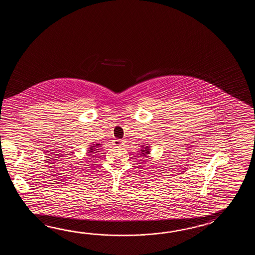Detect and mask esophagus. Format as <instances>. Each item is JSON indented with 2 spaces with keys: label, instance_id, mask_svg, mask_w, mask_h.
<instances>
[{
  "label": "esophagus",
  "instance_id": "obj_1",
  "mask_svg": "<svg viewBox=\"0 0 255 255\" xmlns=\"http://www.w3.org/2000/svg\"><path fill=\"white\" fill-rule=\"evenodd\" d=\"M113 145L117 146H122L123 145H125V140H123V139H115L113 141Z\"/></svg>",
  "mask_w": 255,
  "mask_h": 255
}]
</instances>
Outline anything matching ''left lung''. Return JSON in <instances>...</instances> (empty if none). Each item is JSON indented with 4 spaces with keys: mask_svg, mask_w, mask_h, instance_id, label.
I'll return each mask as SVG.
<instances>
[{
    "mask_svg": "<svg viewBox=\"0 0 255 255\" xmlns=\"http://www.w3.org/2000/svg\"><path fill=\"white\" fill-rule=\"evenodd\" d=\"M139 154H140V157H146L148 154H150V146H149V145L148 144L142 145Z\"/></svg>",
    "mask_w": 255,
    "mask_h": 255,
    "instance_id": "8db88e82",
    "label": "left lung"
}]
</instances>
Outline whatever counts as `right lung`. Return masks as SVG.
Listing matches in <instances>:
<instances>
[{
    "mask_svg": "<svg viewBox=\"0 0 255 255\" xmlns=\"http://www.w3.org/2000/svg\"><path fill=\"white\" fill-rule=\"evenodd\" d=\"M102 146V143H94L93 142L92 145L91 146H89V147H87L88 148V150H87V153H89V154H94V153H97V152H99V147H101Z\"/></svg>",
    "mask_w": 255,
    "mask_h": 255,
    "instance_id": "obj_1",
    "label": "right lung"
}]
</instances>
